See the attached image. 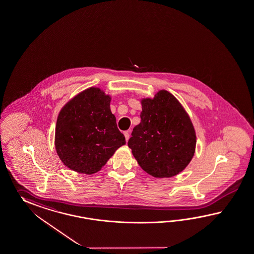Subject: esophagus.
<instances>
[{
  "label": "esophagus",
  "instance_id": "obj_1",
  "mask_svg": "<svg viewBox=\"0 0 254 254\" xmlns=\"http://www.w3.org/2000/svg\"><path fill=\"white\" fill-rule=\"evenodd\" d=\"M124 135L125 137H126V140L128 141V139H129V132L128 131H125Z\"/></svg>",
  "mask_w": 254,
  "mask_h": 254
}]
</instances>
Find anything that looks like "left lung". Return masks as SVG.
<instances>
[{
	"label": "left lung",
	"instance_id": "obj_1",
	"mask_svg": "<svg viewBox=\"0 0 254 254\" xmlns=\"http://www.w3.org/2000/svg\"><path fill=\"white\" fill-rule=\"evenodd\" d=\"M140 123L132 131L128 147L137 163L155 178H170L183 172L195 152L196 133L177 98L160 90L153 98L140 100Z\"/></svg>",
	"mask_w": 254,
	"mask_h": 254
}]
</instances>
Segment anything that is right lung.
<instances>
[{
    "instance_id": "add662e5",
    "label": "right lung",
    "mask_w": 254,
    "mask_h": 254,
    "mask_svg": "<svg viewBox=\"0 0 254 254\" xmlns=\"http://www.w3.org/2000/svg\"><path fill=\"white\" fill-rule=\"evenodd\" d=\"M111 96L98 87L75 95L57 118L55 148L61 161L76 173L99 172L126 144L110 109Z\"/></svg>"
}]
</instances>
